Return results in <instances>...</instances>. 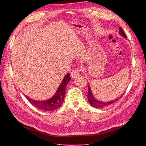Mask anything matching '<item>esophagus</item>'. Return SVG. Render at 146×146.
<instances>
[{"label":"esophagus","mask_w":146,"mask_h":146,"mask_svg":"<svg viewBox=\"0 0 146 146\" xmlns=\"http://www.w3.org/2000/svg\"><path fill=\"white\" fill-rule=\"evenodd\" d=\"M80 70H79L78 69H75L74 70H73L71 73H70V77H71V78H75L78 76L80 75Z\"/></svg>","instance_id":"obj_1"}]
</instances>
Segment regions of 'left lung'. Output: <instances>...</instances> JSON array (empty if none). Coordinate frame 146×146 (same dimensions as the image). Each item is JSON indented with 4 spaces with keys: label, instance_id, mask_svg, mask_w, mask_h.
I'll list each match as a JSON object with an SVG mask.
<instances>
[{
    "label": "left lung",
    "instance_id": "8db88e82",
    "mask_svg": "<svg viewBox=\"0 0 146 146\" xmlns=\"http://www.w3.org/2000/svg\"><path fill=\"white\" fill-rule=\"evenodd\" d=\"M119 34H120V35H121V36L123 38H125V39H127V36L124 33V32H123V30H122V29L121 27H119ZM88 95H87V98H88V102H89L90 104L92 106V107H93L94 108H104V107H107V106L111 104L114 102H115L117 101L119 99L121 98V97L123 95V94H124V92L122 94V96H121L119 98L116 99H114L113 100H111V101H108V102H104V101H100L99 100H98L97 99H96L93 94H92V91L91 90V87L90 86V84L89 83H88Z\"/></svg>",
    "mask_w": 146,
    "mask_h": 146
}]
</instances>
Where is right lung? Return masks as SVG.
I'll use <instances>...</instances> for the list:
<instances>
[{
    "instance_id": "1",
    "label": "right lung",
    "mask_w": 146,
    "mask_h": 146,
    "mask_svg": "<svg viewBox=\"0 0 146 146\" xmlns=\"http://www.w3.org/2000/svg\"><path fill=\"white\" fill-rule=\"evenodd\" d=\"M71 80L69 73H67L54 96L46 100H35L25 96L29 102L36 108L44 111H52L59 108L62 105L65 96V90L68 82Z\"/></svg>"
}]
</instances>
